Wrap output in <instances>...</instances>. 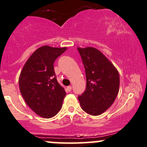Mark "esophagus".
Returning <instances> with one entry per match:
<instances>
[{"instance_id": "34e87169", "label": "esophagus", "mask_w": 147, "mask_h": 147, "mask_svg": "<svg viewBox=\"0 0 147 147\" xmlns=\"http://www.w3.org/2000/svg\"><path fill=\"white\" fill-rule=\"evenodd\" d=\"M67 90L68 92H70V91L72 90V86H68L67 88Z\"/></svg>"}]
</instances>
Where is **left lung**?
<instances>
[{
	"mask_svg": "<svg viewBox=\"0 0 147 147\" xmlns=\"http://www.w3.org/2000/svg\"><path fill=\"white\" fill-rule=\"evenodd\" d=\"M86 75V89L78 97L81 108L92 116H98L113 103L119 91L117 69L98 49L78 47Z\"/></svg>",
	"mask_w": 147,
	"mask_h": 147,
	"instance_id": "8db88e82",
	"label": "left lung"
}]
</instances>
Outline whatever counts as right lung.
Segmentation results:
<instances>
[{
	"instance_id": "1",
	"label": "right lung",
	"mask_w": 147,
	"mask_h": 147,
	"mask_svg": "<svg viewBox=\"0 0 147 147\" xmlns=\"http://www.w3.org/2000/svg\"><path fill=\"white\" fill-rule=\"evenodd\" d=\"M67 47L42 46L26 62L18 84L20 92L33 111L45 119H49L59 111L66 95L64 88L57 80L54 69L55 59Z\"/></svg>"
}]
</instances>
